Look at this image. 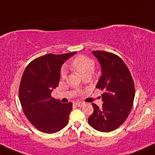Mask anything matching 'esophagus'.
<instances>
[{"instance_id": "esophagus-1", "label": "esophagus", "mask_w": 155, "mask_h": 155, "mask_svg": "<svg viewBox=\"0 0 155 155\" xmlns=\"http://www.w3.org/2000/svg\"><path fill=\"white\" fill-rule=\"evenodd\" d=\"M75 104H76V106H79V107H81V106H84V105H85V103H83V102H76Z\"/></svg>"}]
</instances>
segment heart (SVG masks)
Segmentation results:
<instances>
[{
    "label": "heart",
    "mask_w": 155,
    "mask_h": 155,
    "mask_svg": "<svg viewBox=\"0 0 155 155\" xmlns=\"http://www.w3.org/2000/svg\"><path fill=\"white\" fill-rule=\"evenodd\" d=\"M72 67L76 70L81 75L86 73H92L94 70V62L91 59L85 56L76 57L72 63ZM66 74V70L63 69L61 72V76L64 78Z\"/></svg>",
    "instance_id": "obj_1"
}]
</instances>
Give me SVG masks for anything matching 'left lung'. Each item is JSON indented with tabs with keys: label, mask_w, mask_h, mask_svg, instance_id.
Listing matches in <instances>:
<instances>
[{
	"label": "left lung",
	"mask_w": 155,
	"mask_h": 155,
	"mask_svg": "<svg viewBox=\"0 0 155 155\" xmlns=\"http://www.w3.org/2000/svg\"><path fill=\"white\" fill-rule=\"evenodd\" d=\"M101 66V75L95 87L104 91L101 108L93 104L88 124L95 130L109 132L117 129L129 116L134 98V84L130 72L117 55L93 51Z\"/></svg>",
	"instance_id": "obj_1"
}]
</instances>
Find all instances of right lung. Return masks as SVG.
<instances>
[{"instance_id":"1","label":"right lung","mask_w":155,"mask_h":155,"mask_svg":"<svg viewBox=\"0 0 155 155\" xmlns=\"http://www.w3.org/2000/svg\"><path fill=\"white\" fill-rule=\"evenodd\" d=\"M76 53L38 57L28 64L23 73L19 100L25 116L41 132L56 133L68 123L72 104H62L51 94L58 86L62 64Z\"/></svg>"}]
</instances>
